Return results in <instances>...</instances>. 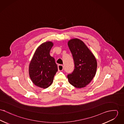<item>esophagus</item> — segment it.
<instances>
[{
  "mask_svg": "<svg viewBox=\"0 0 124 124\" xmlns=\"http://www.w3.org/2000/svg\"><path fill=\"white\" fill-rule=\"evenodd\" d=\"M58 71H62L63 70V66L61 64H59L58 65Z\"/></svg>",
  "mask_w": 124,
  "mask_h": 124,
  "instance_id": "obj_1",
  "label": "esophagus"
}]
</instances>
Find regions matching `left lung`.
I'll use <instances>...</instances> for the list:
<instances>
[{
    "instance_id": "8db88e82",
    "label": "left lung",
    "mask_w": 124,
    "mask_h": 124,
    "mask_svg": "<svg viewBox=\"0 0 124 124\" xmlns=\"http://www.w3.org/2000/svg\"><path fill=\"white\" fill-rule=\"evenodd\" d=\"M74 63L73 71L67 75L73 86L81 88L91 82L96 73L97 61L90 50L81 40L73 39L68 42Z\"/></svg>"
}]
</instances>
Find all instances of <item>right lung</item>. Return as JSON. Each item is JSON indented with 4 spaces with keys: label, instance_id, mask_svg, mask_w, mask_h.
<instances>
[{
    "label": "right lung",
    "instance_id": "obj_1",
    "mask_svg": "<svg viewBox=\"0 0 124 124\" xmlns=\"http://www.w3.org/2000/svg\"><path fill=\"white\" fill-rule=\"evenodd\" d=\"M53 45L52 42L47 41L39 46L29 65V75L31 81L40 88H46L50 86L58 71L54 58L50 54Z\"/></svg>",
    "mask_w": 124,
    "mask_h": 124
}]
</instances>
